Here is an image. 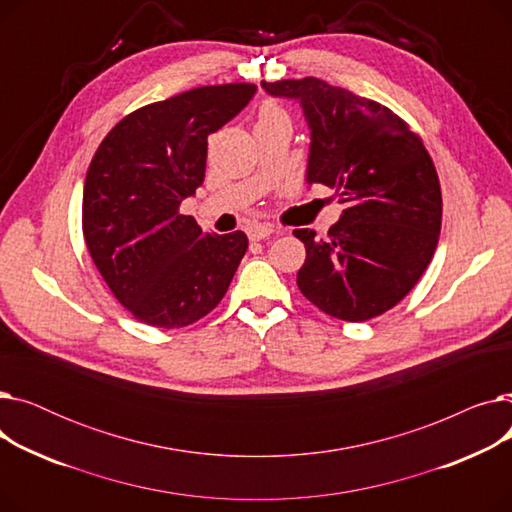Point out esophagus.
I'll return each instance as SVG.
<instances>
[{"label":"esophagus","instance_id":"34e87169","mask_svg":"<svg viewBox=\"0 0 512 512\" xmlns=\"http://www.w3.org/2000/svg\"><path fill=\"white\" fill-rule=\"evenodd\" d=\"M247 234H249L251 240H263V238L274 234V228L267 226V224H253V226L247 228Z\"/></svg>","mask_w":512,"mask_h":512}]
</instances>
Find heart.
I'll return each instance as SVG.
<instances>
[{"label":"heart","mask_w":512,"mask_h":512,"mask_svg":"<svg viewBox=\"0 0 512 512\" xmlns=\"http://www.w3.org/2000/svg\"><path fill=\"white\" fill-rule=\"evenodd\" d=\"M278 118H286V114L282 112V107H278L276 103H265L261 107L259 122H263V120H278Z\"/></svg>","instance_id":"obj_1"}]
</instances>
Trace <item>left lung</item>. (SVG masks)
Returning a JSON list of instances; mask_svg holds the SVG:
<instances>
[{
  "mask_svg": "<svg viewBox=\"0 0 512 512\" xmlns=\"http://www.w3.org/2000/svg\"><path fill=\"white\" fill-rule=\"evenodd\" d=\"M297 99L311 130L307 182L336 188L340 222L319 238L294 230L307 259L305 297L344 321H367L407 297L438 247L442 193L419 134L378 101L313 76L261 83Z\"/></svg>",
  "mask_w": 512,
  "mask_h": 512,
  "instance_id": "8db88e82",
  "label": "left lung"
}]
</instances>
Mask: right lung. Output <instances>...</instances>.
Segmentation results:
<instances>
[{"instance_id": "right-lung-1", "label": "right lung", "mask_w": 512, "mask_h": 512, "mask_svg": "<svg viewBox=\"0 0 512 512\" xmlns=\"http://www.w3.org/2000/svg\"><path fill=\"white\" fill-rule=\"evenodd\" d=\"M249 83L199 87L122 118L85 180L83 234L114 297L143 324L184 328L218 307L245 232H203L180 203L205 178L207 137L245 107Z\"/></svg>"}]
</instances>
